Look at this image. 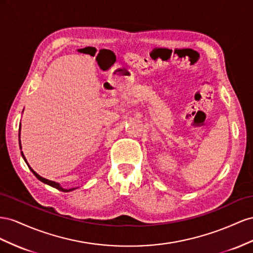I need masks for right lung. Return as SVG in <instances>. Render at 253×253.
<instances>
[{"mask_svg": "<svg viewBox=\"0 0 253 253\" xmlns=\"http://www.w3.org/2000/svg\"><path fill=\"white\" fill-rule=\"evenodd\" d=\"M19 139H20V132H19ZM19 144H20V148H21V143H20V140H19ZM21 154H22V157H23V159L25 160V158H24V155H23V153L22 151H21ZM25 162H26V160H25ZM27 163V162H26ZM28 165V164H27ZM28 168H30V165H28ZM31 169V170H32V172L33 174L37 177L40 181H42L43 183H46V184H48V185H50V186H53V187H55V189H57V190H59V191H61V192H71V191H73V190H75L76 187H73V189H69V190H67V189H62V187L58 184V183H56V182H54V181H50V180H47V179H45V178H42L41 176H39L37 172H36L34 169H32V168H30Z\"/></svg>", "mask_w": 253, "mask_h": 253, "instance_id": "obj_1", "label": "right lung"}]
</instances>
